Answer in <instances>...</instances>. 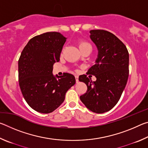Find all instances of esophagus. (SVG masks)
Instances as JSON below:
<instances>
[{
  "label": "esophagus",
  "mask_w": 148,
  "mask_h": 148,
  "mask_svg": "<svg viewBox=\"0 0 148 148\" xmlns=\"http://www.w3.org/2000/svg\"><path fill=\"white\" fill-rule=\"evenodd\" d=\"M75 78H76V82H79V79H78V76H77V75H76V76H75Z\"/></svg>",
  "instance_id": "1"
}]
</instances>
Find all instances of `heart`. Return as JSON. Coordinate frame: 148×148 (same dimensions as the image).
I'll use <instances>...</instances> for the list:
<instances>
[{
    "label": "heart",
    "mask_w": 148,
    "mask_h": 148,
    "mask_svg": "<svg viewBox=\"0 0 148 148\" xmlns=\"http://www.w3.org/2000/svg\"><path fill=\"white\" fill-rule=\"evenodd\" d=\"M77 45H78V47L80 51L82 52L85 51V50H91L92 49L91 45L88 42L84 40H80L77 42Z\"/></svg>",
    "instance_id": "obj_1"
}]
</instances>
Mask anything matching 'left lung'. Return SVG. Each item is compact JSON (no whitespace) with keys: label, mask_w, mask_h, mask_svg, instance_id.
Here are the masks:
<instances>
[{"label":"left lung","mask_w":148,"mask_h":148,"mask_svg":"<svg viewBox=\"0 0 148 148\" xmlns=\"http://www.w3.org/2000/svg\"><path fill=\"white\" fill-rule=\"evenodd\" d=\"M90 33L99 53L96 63L87 71V74L93 75L97 80L92 82L85 74L79 76V81L87 87L86 93L79 98L91 111L102 114L116 106L126 86L129 55L125 45L111 32L97 29Z\"/></svg>","instance_id":"8db88e82"}]
</instances>
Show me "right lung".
<instances>
[{
    "label": "right lung",
    "instance_id": "add662e5",
    "mask_svg": "<svg viewBox=\"0 0 148 148\" xmlns=\"http://www.w3.org/2000/svg\"><path fill=\"white\" fill-rule=\"evenodd\" d=\"M66 38L57 32L33 37L22 51L18 61L19 84L27 104L42 114L53 112L76 83L72 74L55 77L53 64L59 62Z\"/></svg>",
    "mask_w": 148,
    "mask_h": 148
}]
</instances>
